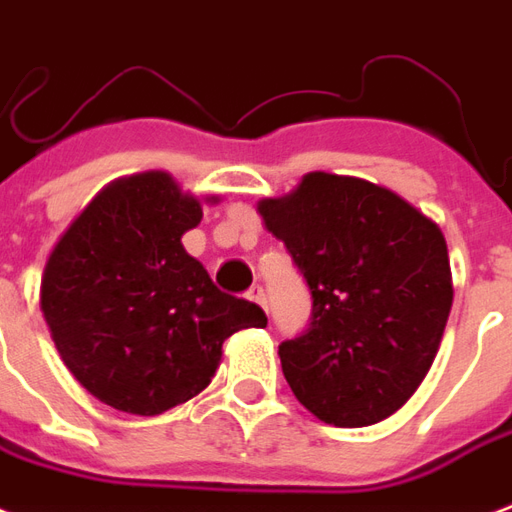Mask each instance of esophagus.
<instances>
[{"instance_id":"1","label":"esophagus","mask_w":512,"mask_h":512,"mask_svg":"<svg viewBox=\"0 0 512 512\" xmlns=\"http://www.w3.org/2000/svg\"><path fill=\"white\" fill-rule=\"evenodd\" d=\"M246 298H249V301H255V304H260V306H263V309H268V306H266V290H263V287H260V285L249 287V293H246Z\"/></svg>"}]
</instances>
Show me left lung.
<instances>
[{
  "mask_svg": "<svg viewBox=\"0 0 512 512\" xmlns=\"http://www.w3.org/2000/svg\"><path fill=\"white\" fill-rule=\"evenodd\" d=\"M257 211L312 293L309 328L279 344L295 399L342 429L393 415L431 369L453 306L442 230L391 189L333 173Z\"/></svg>",
  "mask_w": 512,
  "mask_h": 512,
  "instance_id": "1",
  "label": "left lung"
}]
</instances>
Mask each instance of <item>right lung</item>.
<instances>
[{"label":"right lung","mask_w":512,"mask_h":512,"mask_svg":"<svg viewBox=\"0 0 512 512\" xmlns=\"http://www.w3.org/2000/svg\"><path fill=\"white\" fill-rule=\"evenodd\" d=\"M200 219L168 173H138L102 189L48 257L40 309L56 350L113 410L184 404L211 382L227 336L268 323L181 246Z\"/></svg>","instance_id":"add662e5"}]
</instances>
